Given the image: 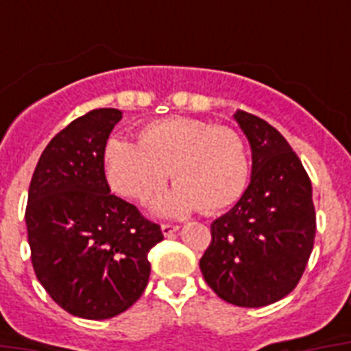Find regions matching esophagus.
Here are the masks:
<instances>
[{
  "instance_id": "34e87169",
  "label": "esophagus",
  "mask_w": 351,
  "mask_h": 351,
  "mask_svg": "<svg viewBox=\"0 0 351 351\" xmlns=\"http://www.w3.org/2000/svg\"><path fill=\"white\" fill-rule=\"evenodd\" d=\"M178 230H180V228L175 224H162V233H164V237H171V234L176 233Z\"/></svg>"
}]
</instances>
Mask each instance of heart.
<instances>
[{
	"instance_id": "obj_1",
	"label": "heart",
	"mask_w": 351,
	"mask_h": 351,
	"mask_svg": "<svg viewBox=\"0 0 351 351\" xmlns=\"http://www.w3.org/2000/svg\"><path fill=\"white\" fill-rule=\"evenodd\" d=\"M104 171L112 191L142 204L158 197L171 173L176 186L156 204L160 215L176 217L200 208L219 213L244 195L250 156L242 136L230 127L169 117L145 123L138 143L109 138Z\"/></svg>"
}]
</instances>
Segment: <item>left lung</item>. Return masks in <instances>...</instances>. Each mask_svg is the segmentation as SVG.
Instances as JSON below:
<instances>
[{"label": "left lung", "mask_w": 351, "mask_h": 351, "mask_svg": "<svg viewBox=\"0 0 351 351\" xmlns=\"http://www.w3.org/2000/svg\"><path fill=\"white\" fill-rule=\"evenodd\" d=\"M251 147V182L211 224L200 258L209 288L234 306L261 308L299 284L315 240L311 182L286 138L266 120L233 114Z\"/></svg>", "instance_id": "8db88e82"}]
</instances>
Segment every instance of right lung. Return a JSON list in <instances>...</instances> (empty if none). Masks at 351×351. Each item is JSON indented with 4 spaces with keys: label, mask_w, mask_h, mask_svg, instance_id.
Listing matches in <instances>:
<instances>
[{
    "label": "right lung",
    "mask_w": 351,
    "mask_h": 351,
    "mask_svg": "<svg viewBox=\"0 0 351 351\" xmlns=\"http://www.w3.org/2000/svg\"><path fill=\"white\" fill-rule=\"evenodd\" d=\"M120 120L118 109H95L58 132L38 160L25 211L36 277L58 306L90 321L140 299L147 253L164 240L107 184L104 147Z\"/></svg>",
    "instance_id": "obj_1"
}]
</instances>
